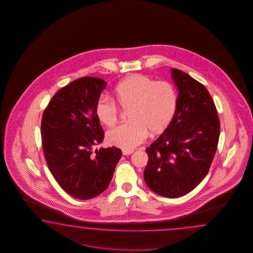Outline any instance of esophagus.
Here are the masks:
<instances>
[{
    "instance_id": "esophagus-1",
    "label": "esophagus",
    "mask_w": 253,
    "mask_h": 253,
    "mask_svg": "<svg viewBox=\"0 0 253 253\" xmlns=\"http://www.w3.org/2000/svg\"><path fill=\"white\" fill-rule=\"evenodd\" d=\"M133 153V150H123L122 151V154L123 156H130L131 154Z\"/></svg>"
}]
</instances>
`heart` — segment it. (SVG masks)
Instances as JSON below:
<instances>
[{
	"instance_id": "1",
	"label": "heart",
	"mask_w": 253,
	"mask_h": 253,
	"mask_svg": "<svg viewBox=\"0 0 253 253\" xmlns=\"http://www.w3.org/2000/svg\"><path fill=\"white\" fill-rule=\"evenodd\" d=\"M114 97L122 108H129L131 122L120 125L107 133L109 145L126 150L134 149L151 134L163 133L172 123L177 108V94L167 81H156L147 76L133 74L114 88ZM95 113L101 124L113 126L119 109L113 100L97 99Z\"/></svg>"
}]
</instances>
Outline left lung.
Instances as JSON below:
<instances>
[{"label":"left lung","mask_w":253,"mask_h":253,"mask_svg":"<svg viewBox=\"0 0 253 253\" xmlns=\"http://www.w3.org/2000/svg\"><path fill=\"white\" fill-rule=\"evenodd\" d=\"M178 89L172 123L147 147L144 176L156 194L177 198L190 193L209 172L220 136V121L210 93L202 83L171 70Z\"/></svg>","instance_id":"left-lung-1"}]
</instances>
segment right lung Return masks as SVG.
<instances>
[{
	"instance_id": "obj_1",
	"label": "right lung",
	"mask_w": 253,
	"mask_h": 253,
	"mask_svg": "<svg viewBox=\"0 0 253 253\" xmlns=\"http://www.w3.org/2000/svg\"><path fill=\"white\" fill-rule=\"evenodd\" d=\"M106 86L101 79H78L59 89L43 112L41 134L48 169L77 199H91L108 188L122 156L114 146L93 152L104 138L95 107Z\"/></svg>"
}]
</instances>
